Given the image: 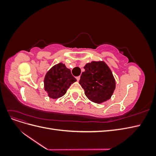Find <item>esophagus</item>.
Wrapping results in <instances>:
<instances>
[{
  "label": "esophagus",
  "instance_id": "34e87169",
  "mask_svg": "<svg viewBox=\"0 0 156 156\" xmlns=\"http://www.w3.org/2000/svg\"><path fill=\"white\" fill-rule=\"evenodd\" d=\"M76 79H77V81H79V80H80V76L76 77Z\"/></svg>",
  "mask_w": 156,
  "mask_h": 156
}]
</instances>
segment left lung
<instances>
[{"instance_id": "1", "label": "left lung", "mask_w": 156, "mask_h": 156, "mask_svg": "<svg viewBox=\"0 0 156 156\" xmlns=\"http://www.w3.org/2000/svg\"><path fill=\"white\" fill-rule=\"evenodd\" d=\"M79 84L86 96L92 101L101 103L109 100L115 89V80L111 69L103 62L88 63L84 67Z\"/></svg>"}]
</instances>
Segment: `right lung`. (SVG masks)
I'll return each mask as SVG.
<instances>
[{
	"label": "right lung",
	"mask_w": 156,
	"mask_h": 156,
	"mask_svg": "<svg viewBox=\"0 0 156 156\" xmlns=\"http://www.w3.org/2000/svg\"><path fill=\"white\" fill-rule=\"evenodd\" d=\"M76 81L70 69L62 63H59L46 73L44 79L45 90L51 98L57 99L63 96L71 84Z\"/></svg>",
	"instance_id": "add662e5"
}]
</instances>
